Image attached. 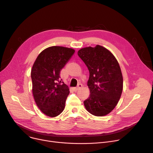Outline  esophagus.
I'll list each match as a JSON object with an SVG mask.
<instances>
[{
    "mask_svg": "<svg viewBox=\"0 0 153 153\" xmlns=\"http://www.w3.org/2000/svg\"><path fill=\"white\" fill-rule=\"evenodd\" d=\"M82 87V84H81V83H79V84H78V85H77L76 87L74 88V89H75L76 91H78L79 89H81V88Z\"/></svg>",
    "mask_w": 153,
    "mask_h": 153,
    "instance_id": "1",
    "label": "esophagus"
}]
</instances>
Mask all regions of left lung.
Instances as JSON below:
<instances>
[{"label":"left lung","instance_id":"1","mask_svg":"<svg viewBox=\"0 0 153 153\" xmlns=\"http://www.w3.org/2000/svg\"><path fill=\"white\" fill-rule=\"evenodd\" d=\"M77 54L89 71L87 85L90 95L84 101L93 115L105 116L117 105L123 91V76L119 64L110 51L100 45L86 47Z\"/></svg>","mask_w":153,"mask_h":153}]
</instances>
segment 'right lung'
Segmentation results:
<instances>
[{
	"mask_svg": "<svg viewBox=\"0 0 153 153\" xmlns=\"http://www.w3.org/2000/svg\"><path fill=\"white\" fill-rule=\"evenodd\" d=\"M72 48L54 46L39 53L31 71L32 92L39 109L55 117L62 113L69 94L60 72L74 54Z\"/></svg>",
	"mask_w": 153,
	"mask_h": 153,
	"instance_id": "right-lung-1",
	"label": "right lung"
}]
</instances>
